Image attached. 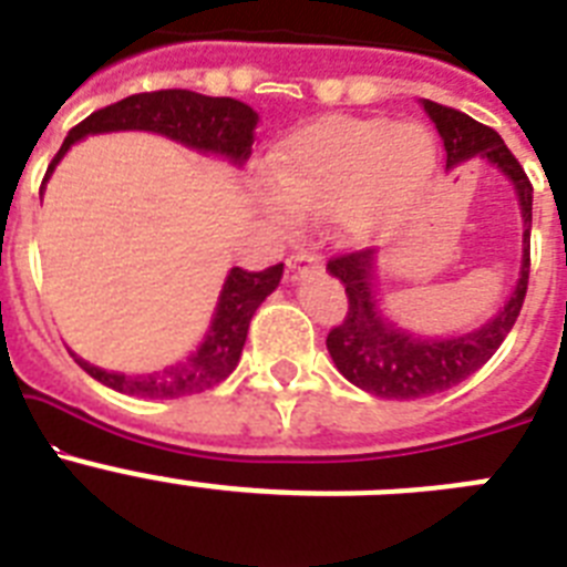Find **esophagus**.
<instances>
[{
	"mask_svg": "<svg viewBox=\"0 0 567 567\" xmlns=\"http://www.w3.org/2000/svg\"><path fill=\"white\" fill-rule=\"evenodd\" d=\"M320 267H323V255L318 252L315 244H303V247L295 249V252L287 258L289 278H300V275L309 272V269H320Z\"/></svg>",
	"mask_w": 567,
	"mask_h": 567,
	"instance_id": "obj_1",
	"label": "esophagus"
}]
</instances>
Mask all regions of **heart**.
Returning a JSON list of instances; mask_svg holds the SVG:
<instances>
[{
  "label": "heart",
  "instance_id": "obj_1",
  "mask_svg": "<svg viewBox=\"0 0 567 567\" xmlns=\"http://www.w3.org/2000/svg\"><path fill=\"white\" fill-rule=\"evenodd\" d=\"M434 162L432 135L417 124L329 118L280 147L269 207L280 221L340 213L346 227L365 235L417 204Z\"/></svg>",
  "mask_w": 567,
  "mask_h": 567
}]
</instances>
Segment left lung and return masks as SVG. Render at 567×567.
<instances>
[{
	"instance_id": "obj_1",
	"label": "left lung",
	"mask_w": 567,
	"mask_h": 567,
	"mask_svg": "<svg viewBox=\"0 0 567 567\" xmlns=\"http://www.w3.org/2000/svg\"><path fill=\"white\" fill-rule=\"evenodd\" d=\"M423 107L425 113L432 115L434 127L443 138L445 167L452 169L480 155V158L503 169L514 182L525 221L523 269H519L517 289L503 307V312L488 320L483 329L463 334V338L423 340L405 334L403 329L389 323L378 312V298H374L372 284V249H354V252L329 258L327 269L346 287L349 307H346V315L338 327L329 329L327 349L332 354L334 365H338V372L349 383L385 400L429 398V394L445 392V389L463 383L468 374L477 372L480 365L503 346L505 334L517 323L525 292H528L534 187H530L523 164L505 147L497 130L474 122L471 115L460 113V110L429 102V99L423 102Z\"/></svg>"
}]
</instances>
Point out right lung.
Returning a JSON list of instances; mask_svg holds the SVG:
<instances>
[{"instance_id": "1", "label": "right lung", "mask_w": 567, "mask_h": 567, "mask_svg": "<svg viewBox=\"0 0 567 567\" xmlns=\"http://www.w3.org/2000/svg\"><path fill=\"white\" fill-rule=\"evenodd\" d=\"M255 127H258V113L249 104L238 102V99L202 96V93H193V90L135 93V96H127L122 102L90 113L84 122L70 130L59 153L53 155L48 173H44V182H48L50 169L59 164V158L68 153L70 144L90 133L153 130V133L167 135V138H175V142L187 144V147L227 155L229 162L244 164L252 155ZM280 275H284V264H275V267L260 269V272L235 267L227 275L213 327H209L204 343L198 346V352L189 354L184 363L169 365L164 372L124 378V374L104 372V369L84 363L76 354L73 358L90 378H96L99 383L110 385V389L122 394L167 400L207 392L221 380H227L235 365H238L240 349L247 343L249 320H252L255 309L267 300V295L275 292V287L280 284Z\"/></svg>"}]
</instances>
